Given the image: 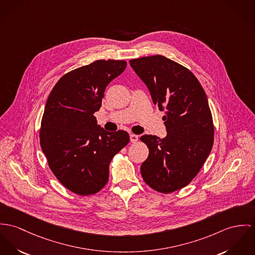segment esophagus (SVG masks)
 Returning <instances> with one entry per match:
<instances>
[{
    "label": "esophagus",
    "mask_w": 255,
    "mask_h": 255,
    "mask_svg": "<svg viewBox=\"0 0 255 255\" xmlns=\"http://www.w3.org/2000/svg\"><path fill=\"white\" fill-rule=\"evenodd\" d=\"M137 139H138V136H137V135H135V134H131V135H130V140H131V142L135 143V142H137Z\"/></svg>",
    "instance_id": "34e87169"
}]
</instances>
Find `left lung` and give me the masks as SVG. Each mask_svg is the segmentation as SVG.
<instances>
[{"label":"left lung","mask_w":255,"mask_h":255,"mask_svg":"<svg viewBox=\"0 0 255 255\" xmlns=\"http://www.w3.org/2000/svg\"><path fill=\"white\" fill-rule=\"evenodd\" d=\"M163 117L167 136L139 137L149 154L140 174L152 189L171 193L186 186L209 156L215 127L207 95L185 67L162 55L130 60Z\"/></svg>","instance_id":"1"}]
</instances>
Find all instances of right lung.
I'll return each instance as SVG.
<instances>
[{
    "mask_svg": "<svg viewBox=\"0 0 255 255\" xmlns=\"http://www.w3.org/2000/svg\"><path fill=\"white\" fill-rule=\"evenodd\" d=\"M126 65L124 60H97L73 70L59 79L46 101L40 147L54 176L76 194L99 192L109 180L112 159L130 140L123 130L107 132L94 117L106 87Z\"/></svg>",
    "mask_w": 255,
    "mask_h": 255,
    "instance_id": "obj_1",
    "label": "right lung"
}]
</instances>
